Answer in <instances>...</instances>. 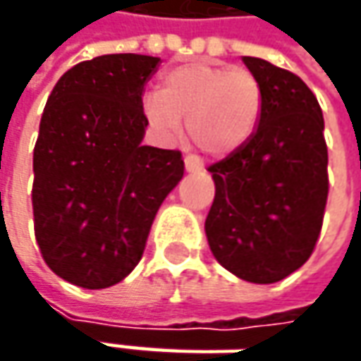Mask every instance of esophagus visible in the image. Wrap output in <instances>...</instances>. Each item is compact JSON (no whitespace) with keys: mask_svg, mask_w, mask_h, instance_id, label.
Listing matches in <instances>:
<instances>
[{"mask_svg":"<svg viewBox=\"0 0 361 361\" xmlns=\"http://www.w3.org/2000/svg\"><path fill=\"white\" fill-rule=\"evenodd\" d=\"M185 169H187V173H201L202 171L201 159H199V157H192V154L185 157Z\"/></svg>","mask_w":361,"mask_h":361,"instance_id":"34e87169","label":"esophagus"}]
</instances>
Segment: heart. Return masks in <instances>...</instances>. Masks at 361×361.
Masks as SVG:
<instances>
[{
  "mask_svg": "<svg viewBox=\"0 0 361 361\" xmlns=\"http://www.w3.org/2000/svg\"><path fill=\"white\" fill-rule=\"evenodd\" d=\"M265 94L259 78L243 68L188 62L169 68L160 90L142 100L148 124L173 138L187 118L188 136L204 154L225 159L247 145L263 116Z\"/></svg>",
  "mask_w": 361,
  "mask_h": 361,
  "instance_id": "1",
  "label": "heart"
}]
</instances>
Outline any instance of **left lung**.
<instances>
[{
	"label": "left lung",
	"mask_w": 361,
	"mask_h": 361,
	"mask_svg": "<svg viewBox=\"0 0 361 361\" xmlns=\"http://www.w3.org/2000/svg\"><path fill=\"white\" fill-rule=\"evenodd\" d=\"M265 104L253 138L209 166L215 201L204 233L215 259L251 283H275L312 257L327 190L324 114L305 82L261 58H243Z\"/></svg>",
	"instance_id": "obj_1"
}]
</instances>
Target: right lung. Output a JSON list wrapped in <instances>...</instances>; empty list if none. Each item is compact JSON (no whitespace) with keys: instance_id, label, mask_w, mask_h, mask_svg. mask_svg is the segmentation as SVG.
I'll use <instances>...</instances> for the list:
<instances>
[{"instance_id":"1","label":"right lung","mask_w":361,"mask_h":361,"mask_svg":"<svg viewBox=\"0 0 361 361\" xmlns=\"http://www.w3.org/2000/svg\"><path fill=\"white\" fill-rule=\"evenodd\" d=\"M159 58L108 54L63 74L34 148V231L58 277L104 289L145 253L157 211L185 173L178 150L142 146L146 80Z\"/></svg>"}]
</instances>
